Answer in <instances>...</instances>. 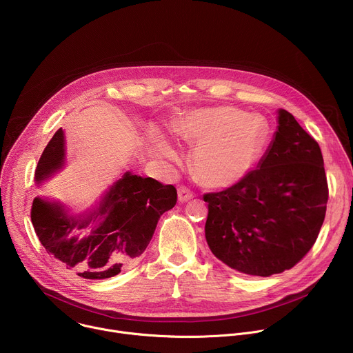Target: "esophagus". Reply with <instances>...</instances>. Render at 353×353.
Instances as JSON below:
<instances>
[{"label": "esophagus", "mask_w": 353, "mask_h": 353, "mask_svg": "<svg viewBox=\"0 0 353 353\" xmlns=\"http://www.w3.org/2000/svg\"><path fill=\"white\" fill-rule=\"evenodd\" d=\"M177 196H179V203H187V201L191 199L194 195H192V192L188 188L180 187L177 190Z\"/></svg>", "instance_id": "obj_1"}]
</instances>
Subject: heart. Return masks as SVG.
<instances>
[{
  "label": "heart",
  "mask_w": 353,
  "mask_h": 353,
  "mask_svg": "<svg viewBox=\"0 0 353 353\" xmlns=\"http://www.w3.org/2000/svg\"><path fill=\"white\" fill-rule=\"evenodd\" d=\"M173 131L198 142L191 155L196 177L210 187L223 188L241 181L253 168L267 135V124L259 114L222 106L187 113ZM152 146L161 159L177 158L174 146L161 135H155Z\"/></svg>",
  "instance_id": "heart-1"
}]
</instances>
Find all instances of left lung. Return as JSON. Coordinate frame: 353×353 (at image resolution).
I'll return each instance as SVG.
<instances>
[{
    "label": "left lung",
    "instance_id": "8db88e82",
    "mask_svg": "<svg viewBox=\"0 0 353 353\" xmlns=\"http://www.w3.org/2000/svg\"><path fill=\"white\" fill-rule=\"evenodd\" d=\"M256 170L208 203L205 239L223 264L253 276L290 270L316 243L328 187L319 143L286 110Z\"/></svg>",
    "mask_w": 353,
    "mask_h": 353
}]
</instances>
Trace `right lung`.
Wrapping results in <instances>:
<instances>
[{
	"instance_id": "right-lung-1",
	"label": "right lung",
	"mask_w": 353,
	"mask_h": 353,
	"mask_svg": "<svg viewBox=\"0 0 353 353\" xmlns=\"http://www.w3.org/2000/svg\"><path fill=\"white\" fill-rule=\"evenodd\" d=\"M65 149L60 128L39 159L36 185L64 169ZM176 203L172 184L125 172L86 211L74 214L60 201L36 196L30 216L48 254L85 279H106L143 253L159 218Z\"/></svg>"
}]
</instances>
